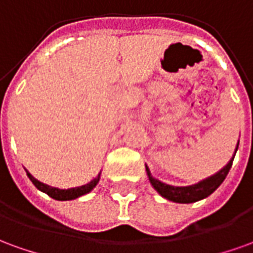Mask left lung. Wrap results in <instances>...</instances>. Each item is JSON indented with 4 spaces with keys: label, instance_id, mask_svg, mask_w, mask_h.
<instances>
[{
    "label": "left lung",
    "instance_id": "obj_1",
    "mask_svg": "<svg viewBox=\"0 0 253 253\" xmlns=\"http://www.w3.org/2000/svg\"><path fill=\"white\" fill-rule=\"evenodd\" d=\"M237 149H239V143L236 146L234 154L237 152ZM233 159L234 156L230 159L228 164L223 167L222 169L218 170L215 175L210 176V177H207L205 180L188 187H175L165 184L163 181H160L159 179H154L148 167H146V172H148L149 180L152 183V186L154 187V190L157 191L163 198L168 199V201L176 202V203H194V202L201 201V199H205L209 195H211L212 192L222 184V181L225 180V177H226L229 170L232 168Z\"/></svg>",
    "mask_w": 253,
    "mask_h": 253
}]
</instances>
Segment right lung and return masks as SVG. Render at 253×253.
<instances>
[{"mask_svg": "<svg viewBox=\"0 0 253 253\" xmlns=\"http://www.w3.org/2000/svg\"><path fill=\"white\" fill-rule=\"evenodd\" d=\"M25 172H27V176L30 177V180L34 183V186H35L38 190H41L42 192H46L47 195L51 196L52 199H57V201H72V199H76L78 196L85 195V194H88V192H90V191L93 190L94 187H96V184H97L100 180L99 175L97 177H94L92 181H89L88 184H85V186L76 187V188H69V190H59V188L47 186L44 183L36 180L35 177L31 175L27 169H25Z\"/></svg>", "mask_w": 253, "mask_h": 253, "instance_id": "obj_1", "label": "right lung"}]
</instances>
